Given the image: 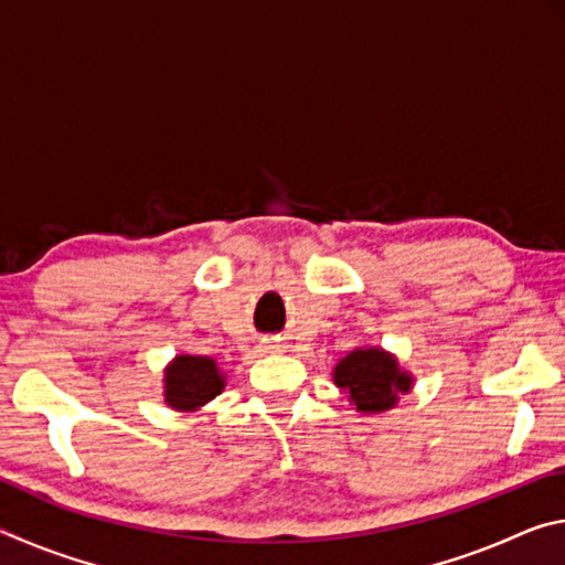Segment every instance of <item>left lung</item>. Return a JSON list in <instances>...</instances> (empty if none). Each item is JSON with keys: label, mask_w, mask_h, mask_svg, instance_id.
I'll list each match as a JSON object with an SVG mask.
<instances>
[{"label": "left lung", "mask_w": 565, "mask_h": 565, "mask_svg": "<svg viewBox=\"0 0 565 565\" xmlns=\"http://www.w3.org/2000/svg\"><path fill=\"white\" fill-rule=\"evenodd\" d=\"M333 384L361 414H381L396 406L401 394H408L414 376L398 366L394 353L379 347L353 349L333 369Z\"/></svg>", "instance_id": "obj_1"}]
</instances>
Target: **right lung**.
I'll return each instance as SVG.
<instances>
[{
	"instance_id": "right-lung-1",
	"label": "right lung",
	"mask_w": 565,
	"mask_h": 565,
	"mask_svg": "<svg viewBox=\"0 0 565 565\" xmlns=\"http://www.w3.org/2000/svg\"><path fill=\"white\" fill-rule=\"evenodd\" d=\"M226 376L209 356L181 353L164 371V404L174 411H196L224 391Z\"/></svg>"
}]
</instances>
